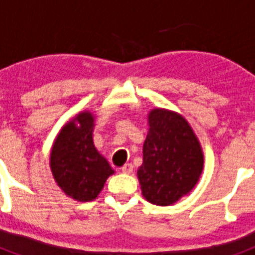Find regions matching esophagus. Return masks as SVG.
<instances>
[{"label": "esophagus", "instance_id": "34e87169", "mask_svg": "<svg viewBox=\"0 0 255 255\" xmlns=\"http://www.w3.org/2000/svg\"><path fill=\"white\" fill-rule=\"evenodd\" d=\"M132 170H134V166H132L131 163H126L121 167V171H123L124 173H128V175L132 173Z\"/></svg>", "mask_w": 255, "mask_h": 255}]
</instances>
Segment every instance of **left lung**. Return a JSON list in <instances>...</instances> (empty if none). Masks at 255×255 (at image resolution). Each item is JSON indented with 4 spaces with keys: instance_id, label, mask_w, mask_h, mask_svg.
<instances>
[{
    "instance_id": "left-lung-1",
    "label": "left lung",
    "mask_w": 255,
    "mask_h": 255,
    "mask_svg": "<svg viewBox=\"0 0 255 255\" xmlns=\"http://www.w3.org/2000/svg\"><path fill=\"white\" fill-rule=\"evenodd\" d=\"M138 170L141 194L157 206H170L188 194L203 171V153L188 121L175 112L155 108Z\"/></svg>"
}]
</instances>
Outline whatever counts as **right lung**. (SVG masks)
<instances>
[{"label": "right lung", "instance_id": "add662e5", "mask_svg": "<svg viewBox=\"0 0 255 255\" xmlns=\"http://www.w3.org/2000/svg\"><path fill=\"white\" fill-rule=\"evenodd\" d=\"M93 123L91 112L78 115L62 128L51 152V170L56 182L79 202L96 199L107 177L114 173L94 147Z\"/></svg>", "mask_w": 255, "mask_h": 255}]
</instances>
